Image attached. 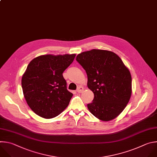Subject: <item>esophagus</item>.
<instances>
[{"label": "esophagus", "instance_id": "obj_1", "mask_svg": "<svg viewBox=\"0 0 157 157\" xmlns=\"http://www.w3.org/2000/svg\"><path fill=\"white\" fill-rule=\"evenodd\" d=\"M83 88L82 87V86H78V88H77V92H78V93H82V92H83Z\"/></svg>", "mask_w": 157, "mask_h": 157}]
</instances>
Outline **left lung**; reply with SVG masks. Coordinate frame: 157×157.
<instances>
[{"instance_id":"obj_1","label":"left lung","mask_w":157,"mask_h":157,"mask_svg":"<svg viewBox=\"0 0 157 157\" xmlns=\"http://www.w3.org/2000/svg\"><path fill=\"white\" fill-rule=\"evenodd\" d=\"M76 60L85 71L87 86L94 93L87 105L91 113L108 121L116 117L126 108L132 93L129 71L115 53L92 49L77 55Z\"/></svg>"}]
</instances>
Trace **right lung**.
Instances as JSON below:
<instances>
[{
	"instance_id": "add662e5",
	"label": "right lung",
	"mask_w": 157,
	"mask_h": 157,
	"mask_svg": "<svg viewBox=\"0 0 157 157\" xmlns=\"http://www.w3.org/2000/svg\"><path fill=\"white\" fill-rule=\"evenodd\" d=\"M75 57V54L43 55L29 62L21 86L27 104L38 116L53 118L69 105L73 94L67 90L62 73Z\"/></svg>"
}]
</instances>
